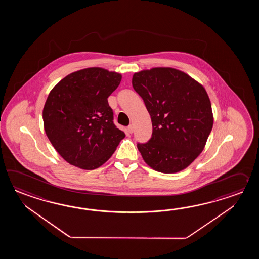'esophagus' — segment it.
Here are the masks:
<instances>
[{"label": "esophagus", "mask_w": 259, "mask_h": 259, "mask_svg": "<svg viewBox=\"0 0 259 259\" xmlns=\"http://www.w3.org/2000/svg\"><path fill=\"white\" fill-rule=\"evenodd\" d=\"M127 132H130L131 134L133 133V132H134V127H133V125H130V126L127 127Z\"/></svg>", "instance_id": "obj_1"}]
</instances>
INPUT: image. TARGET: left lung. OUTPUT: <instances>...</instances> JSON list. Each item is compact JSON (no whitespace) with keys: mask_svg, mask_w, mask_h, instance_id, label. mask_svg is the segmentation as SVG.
<instances>
[{"mask_svg":"<svg viewBox=\"0 0 259 259\" xmlns=\"http://www.w3.org/2000/svg\"><path fill=\"white\" fill-rule=\"evenodd\" d=\"M132 86L152 119L147 143H138L145 163L162 173H176L197 158L213 127L209 97L186 73L171 67L137 72Z\"/></svg>","mask_w":259,"mask_h":259,"instance_id":"1","label":"left lung"}]
</instances>
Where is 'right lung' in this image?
I'll use <instances>...</instances> for the list:
<instances>
[{
	"mask_svg": "<svg viewBox=\"0 0 259 259\" xmlns=\"http://www.w3.org/2000/svg\"><path fill=\"white\" fill-rule=\"evenodd\" d=\"M121 78L119 73L90 67L67 75L50 92L42 111L44 131L70 165L99 167L125 137L113 122L107 101Z\"/></svg>",
	"mask_w": 259,
	"mask_h": 259,
	"instance_id": "right-lung-1",
	"label": "right lung"
}]
</instances>
